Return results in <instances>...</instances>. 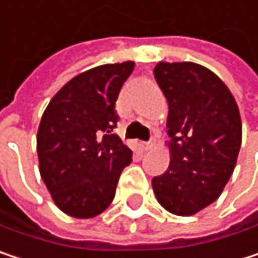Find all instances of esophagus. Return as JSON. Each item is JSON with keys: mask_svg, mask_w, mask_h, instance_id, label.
Instances as JSON below:
<instances>
[{"mask_svg": "<svg viewBox=\"0 0 258 258\" xmlns=\"http://www.w3.org/2000/svg\"><path fill=\"white\" fill-rule=\"evenodd\" d=\"M152 146H154L152 140H151V142H145V143H142V149H143V151H149V149H152Z\"/></svg>", "mask_w": 258, "mask_h": 258, "instance_id": "34e87169", "label": "esophagus"}]
</instances>
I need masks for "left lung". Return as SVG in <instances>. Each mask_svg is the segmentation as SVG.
Returning <instances> with one entry per match:
<instances>
[{
  "label": "left lung",
  "mask_w": 258,
  "mask_h": 258,
  "mask_svg": "<svg viewBox=\"0 0 258 258\" xmlns=\"http://www.w3.org/2000/svg\"><path fill=\"white\" fill-rule=\"evenodd\" d=\"M154 76L169 103L170 164L152 188L169 212L194 215L232 176L242 142L239 109L224 82L200 64L158 62Z\"/></svg>",
  "instance_id": "obj_1"
}]
</instances>
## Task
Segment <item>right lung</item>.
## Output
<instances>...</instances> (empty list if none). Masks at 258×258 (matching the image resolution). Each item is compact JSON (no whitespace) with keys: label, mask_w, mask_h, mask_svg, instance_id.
I'll list each match as a JSON object with an SVG mask.
<instances>
[{"label":"right lung","mask_w":258,"mask_h":258,"mask_svg":"<svg viewBox=\"0 0 258 258\" xmlns=\"http://www.w3.org/2000/svg\"><path fill=\"white\" fill-rule=\"evenodd\" d=\"M134 62L106 64L67 82L46 107L37 133L40 175L55 205L94 218L113 200L133 152L113 133L119 91Z\"/></svg>","instance_id":"obj_1"}]
</instances>
